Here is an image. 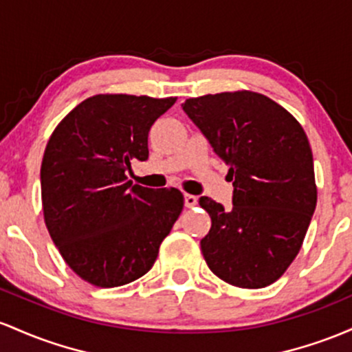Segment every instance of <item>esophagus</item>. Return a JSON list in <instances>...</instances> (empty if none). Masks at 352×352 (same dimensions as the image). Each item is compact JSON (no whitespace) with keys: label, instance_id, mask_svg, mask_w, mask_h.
Returning <instances> with one entry per match:
<instances>
[{"label":"esophagus","instance_id":"esophagus-1","mask_svg":"<svg viewBox=\"0 0 352 352\" xmlns=\"http://www.w3.org/2000/svg\"><path fill=\"white\" fill-rule=\"evenodd\" d=\"M184 204H186V208H195L197 204V197L195 195H184Z\"/></svg>","mask_w":352,"mask_h":352}]
</instances>
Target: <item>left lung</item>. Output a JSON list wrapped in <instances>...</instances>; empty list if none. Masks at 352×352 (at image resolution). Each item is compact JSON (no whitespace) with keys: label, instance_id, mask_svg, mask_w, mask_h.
Returning a JSON list of instances; mask_svg holds the SVG:
<instances>
[{"label":"left lung","instance_id":"obj_1","mask_svg":"<svg viewBox=\"0 0 352 352\" xmlns=\"http://www.w3.org/2000/svg\"><path fill=\"white\" fill-rule=\"evenodd\" d=\"M183 106L229 166L232 208L203 196L211 229L201 239L209 270L232 286L258 289L296 258L318 191L309 141L283 106L251 91L206 94Z\"/></svg>","mask_w":352,"mask_h":352}]
</instances>
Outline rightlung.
<instances>
[{"instance_id": "add662e5", "label": "right lung", "mask_w": 352, "mask_h": 352, "mask_svg": "<svg viewBox=\"0 0 352 352\" xmlns=\"http://www.w3.org/2000/svg\"><path fill=\"white\" fill-rule=\"evenodd\" d=\"M176 98L96 94L51 134L41 164L45 223L66 264L94 286L141 278L183 211L176 188L151 189L126 177L148 160V133Z\"/></svg>"}]
</instances>
